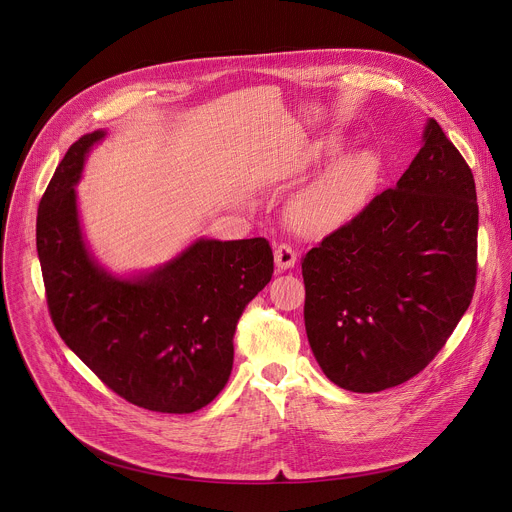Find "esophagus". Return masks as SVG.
<instances>
[{
    "mask_svg": "<svg viewBox=\"0 0 512 512\" xmlns=\"http://www.w3.org/2000/svg\"><path fill=\"white\" fill-rule=\"evenodd\" d=\"M273 257H275V265H277L279 269L294 267L296 261H298L296 251L291 249L287 243H279V245L275 247V251H273Z\"/></svg>",
    "mask_w": 512,
    "mask_h": 512,
    "instance_id": "esophagus-1",
    "label": "esophagus"
}]
</instances>
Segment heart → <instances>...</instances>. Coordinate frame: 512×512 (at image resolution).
Returning a JSON list of instances; mask_svg holds the SVG:
<instances>
[{
	"mask_svg": "<svg viewBox=\"0 0 512 512\" xmlns=\"http://www.w3.org/2000/svg\"><path fill=\"white\" fill-rule=\"evenodd\" d=\"M379 176L381 160L371 150L338 158L291 202V223L306 235H322L344 225L369 202Z\"/></svg>",
	"mask_w": 512,
	"mask_h": 512,
	"instance_id": "heart-1",
	"label": "heart"
}]
</instances>
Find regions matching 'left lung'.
Wrapping results in <instances>:
<instances>
[{"mask_svg":"<svg viewBox=\"0 0 512 512\" xmlns=\"http://www.w3.org/2000/svg\"><path fill=\"white\" fill-rule=\"evenodd\" d=\"M472 170L440 123L395 188L306 253V334L324 375L379 393L421 373L468 310L476 285Z\"/></svg>","mask_w":512,"mask_h":512,"instance_id":"1","label":"left lung"}]
</instances>
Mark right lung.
Instances as JSON below:
<instances>
[{"label": "right lung", "mask_w": 512, "mask_h": 512, "mask_svg": "<svg viewBox=\"0 0 512 512\" xmlns=\"http://www.w3.org/2000/svg\"><path fill=\"white\" fill-rule=\"evenodd\" d=\"M105 131L68 148L38 206L36 247L54 328L66 346L125 401L192 413L233 371V336L245 306L269 283L263 237L198 239L154 271L117 277L91 255L75 186Z\"/></svg>", "instance_id": "add662e5"}]
</instances>
